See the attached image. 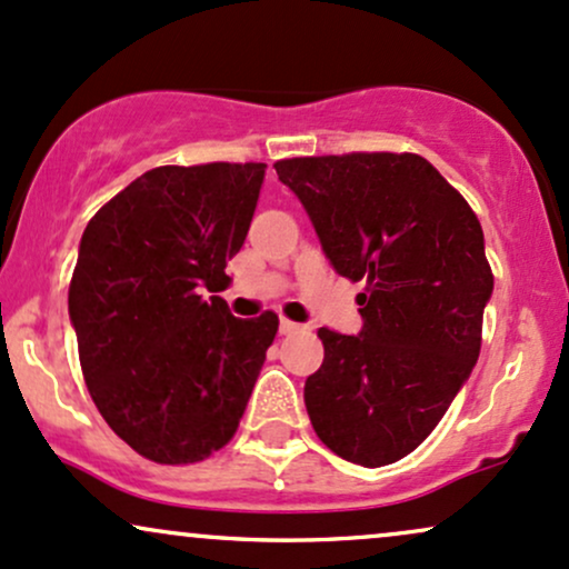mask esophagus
<instances>
[{
  "instance_id": "obj_1",
  "label": "esophagus",
  "mask_w": 569,
  "mask_h": 569,
  "mask_svg": "<svg viewBox=\"0 0 569 569\" xmlns=\"http://www.w3.org/2000/svg\"><path fill=\"white\" fill-rule=\"evenodd\" d=\"M300 330V325L298 322H290V319H279V332H282V336H292V332H298Z\"/></svg>"
}]
</instances>
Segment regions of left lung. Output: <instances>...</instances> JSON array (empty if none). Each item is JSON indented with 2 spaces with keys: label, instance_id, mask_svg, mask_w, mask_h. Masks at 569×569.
<instances>
[{
  "label": "left lung",
  "instance_id": "1",
  "mask_svg": "<svg viewBox=\"0 0 569 569\" xmlns=\"http://www.w3.org/2000/svg\"><path fill=\"white\" fill-rule=\"evenodd\" d=\"M332 269L359 292V336L319 327L325 362L303 399L317 437L365 469L410 456L463 389L492 296L477 216L418 153L273 164Z\"/></svg>",
  "mask_w": 569,
  "mask_h": 569
}]
</instances>
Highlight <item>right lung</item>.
Masks as SVG:
<instances>
[{
    "label": "right lung",
    "mask_w": 569,
    "mask_h": 569,
    "mask_svg": "<svg viewBox=\"0 0 569 569\" xmlns=\"http://www.w3.org/2000/svg\"><path fill=\"white\" fill-rule=\"evenodd\" d=\"M266 164L153 167L87 223L69 287L84 383L119 439L197 463L237 431L279 319H237L226 263L242 250Z\"/></svg>",
    "instance_id": "add662e5"
}]
</instances>
